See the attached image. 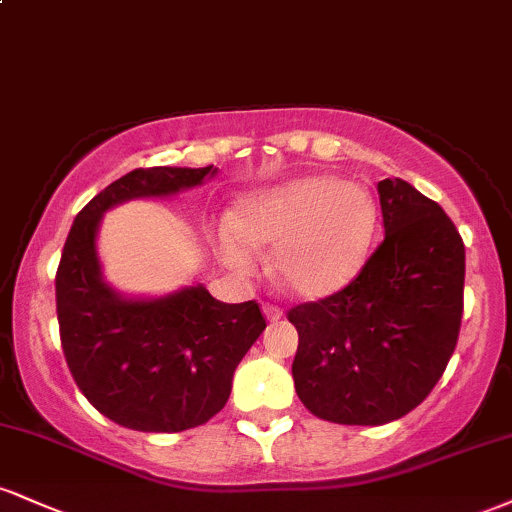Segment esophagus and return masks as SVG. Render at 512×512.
Masks as SVG:
<instances>
[{"label": "esophagus", "instance_id": "1", "mask_svg": "<svg viewBox=\"0 0 512 512\" xmlns=\"http://www.w3.org/2000/svg\"><path fill=\"white\" fill-rule=\"evenodd\" d=\"M262 313L267 315V320H269V322L281 320V315H284V313H281L279 305H274V303H264V305H262Z\"/></svg>", "mask_w": 512, "mask_h": 512}]
</instances>
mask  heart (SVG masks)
Returning a JSON list of instances; mask_svg holds the SVG:
<instances>
[{
    "label": "heart",
    "instance_id": "1",
    "mask_svg": "<svg viewBox=\"0 0 512 512\" xmlns=\"http://www.w3.org/2000/svg\"><path fill=\"white\" fill-rule=\"evenodd\" d=\"M378 204L366 187L337 175H308L252 195L238 223L223 221L219 250L236 272L257 267L252 245L274 248L276 279L301 298L332 296L366 262Z\"/></svg>",
    "mask_w": 512,
    "mask_h": 512
}]
</instances>
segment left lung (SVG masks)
<instances>
[{"mask_svg": "<svg viewBox=\"0 0 512 512\" xmlns=\"http://www.w3.org/2000/svg\"><path fill=\"white\" fill-rule=\"evenodd\" d=\"M385 240L354 281L289 310L293 383L310 414L380 426L419 407L462 325L464 243L450 216L404 180L378 182Z\"/></svg>", "mask_w": 512, "mask_h": 512, "instance_id": "left-lung-1", "label": "left lung"}]
</instances>
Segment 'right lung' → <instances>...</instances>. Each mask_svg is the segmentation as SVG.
<instances>
[{
    "label": "right lung",
    "instance_id": "add662e5",
    "mask_svg": "<svg viewBox=\"0 0 512 512\" xmlns=\"http://www.w3.org/2000/svg\"><path fill=\"white\" fill-rule=\"evenodd\" d=\"M207 168H137L76 214L55 276L69 373L115 424L178 433L207 424L231 395L238 363L267 327L255 301L221 303L202 284L163 298H125L103 281L96 233L103 214L142 197L202 185Z\"/></svg>",
    "mask_w": 512,
    "mask_h": 512
}]
</instances>
